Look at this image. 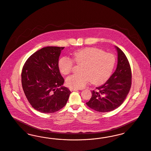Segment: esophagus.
Returning a JSON list of instances; mask_svg holds the SVG:
<instances>
[{
	"label": "esophagus",
	"instance_id": "esophagus-1",
	"mask_svg": "<svg viewBox=\"0 0 151 151\" xmlns=\"http://www.w3.org/2000/svg\"><path fill=\"white\" fill-rule=\"evenodd\" d=\"M69 89H70V90L71 91H77V90H78V89H77V88H72V87H70V88H69Z\"/></svg>",
	"mask_w": 151,
	"mask_h": 151
}]
</instances>
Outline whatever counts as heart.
Returning a JSON list of instances; mask_svg holds the SVG:
<instances>
[{
    "label": "heart",
    "mask_w": 151,
    "mask_h": 151,
    "mask_svg": "<svg viewBox=\"0 0 151 151\" xmlns=\"http://www.w3.org/2000/svg\"><path fill=\"white\" fill-rule=\"evenodd\" d=\"M74 61L79 68V74L68 77L66 83L69 87L82 88L90 81L92 84L100 85L111 75L115 64V58L110 53L95 48L79 49L73 53V59L63 56L58 61V68L60 73L67 75L72 71Z\"/></svg>",
    "instance_id": "1"
}]
</instances>
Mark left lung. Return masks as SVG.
Returning <instances> with one entry per match:
<instances>
[{"instance_id": "left-lung-1", "label": "left lung", "mask_w": 151, "mask_h": 151, "mask_svg": "<svg viewBox=\"0 0 151 151\" xmlns=\"http://www.w3.org/2000/svg\"><path fill=\"white\" fill-rule=\"evenodd\" d=\"M118 51V65L116 70L101 86L91 91L92 96L86 104L91 109L100 112L112 111L119 107L130 90L132 73L127 57L115 47Z\"/></svg>"}]
</instances>
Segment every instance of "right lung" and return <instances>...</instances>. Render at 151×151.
I'll use <instances>...</instances> for the list:
<instances>
[{
    "mask_svg": "<svg viewBox=\"0 0 151 151\" xmlns=\"http://www.w3.org/2000/svg\"><path fill=\"white\" fill-rule=\"evenodd\" d=\"M65 47H47L35 52L25 61L22 73L25 95L32 107L40 112L59 111L67 103L71 92L61 87L64 79L58 68Z\"/></svg>",
    "mask_w": 151,
    "mask_h": 151,
    "instance_id": "1",
    "label": "right lung"
}]
</instances>
